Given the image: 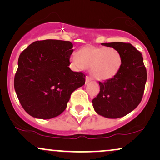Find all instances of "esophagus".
<instances>
[{
    "mask_svg": "<svg viewBox=\"0 0 160 160\" xmlns=\"http://www.w3.org/2000/svg\"><path fill=\"white\" fill-rule=\"evenodd\" d=\"M91 80H92V78H90V77H89V76L86 77V83H87V82H90Z\"/></svg>",
    "mask_w": 160,
    "mask_h": 160,
    "instance_id": "esophagus-1",
    "label": "esophagus"
}]
</instances>
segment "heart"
I'll return each mask as SVG.
<instances>
[{
	"mask_svg": "<svg viewBox=\"0 0 160 160\" xmlns=\"http://www.w3.org/2000/svg\"><path fill=\"white\" fill-rule=\"evenodd\" d=\"M72 62L78 68H90L93 78L98 80H111L118 74L122 56L113 47L86 46L80 49Z\"/></svg>",
	"mask_w": 160,
	"mask_h": 160,
	"instance_id": "obj_1",
	"label": "heart"
}]
</instances>
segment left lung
Listing matches in <instances>:
<instances>
[{
    "mask_svg": "<svg viewBox=\"0 0 160 160\" xmlns=\"http://www.w3.org/2000/svg\"><path fill=\"white\" fill-rule=\"evenodd\" d=\"M117 49L122 56V65L114 78L99 81L100 92L92 99L95 111L107 118H120L138 107L144 95L147 70L142 54L131 43H103Z\"/></svg>",
    "mask_w": 160,
    "mask_h": 160,
    "instance_id": "obj_1",
    "label": "left lung"
}]
</instances>
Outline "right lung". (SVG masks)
<instances>
[{
    "mask_svg": "<svg viewBox=\"0 0 160 160\" xmlns=\"http://www.w3.org/2000/svg\"><path fill=\"white\" fill-rule=\"evenodd\" d=\"M72 47L70 41L38 40L21 52L14 88L29 115L47 120L61 114L73 92L85 84L86 75L69 68Z\"/></svg>",
    "mask_w": 160,
    "mask_h": 160,
    "instance_id": "obj_1",
    "label": "right lung"
}]
</instances>
